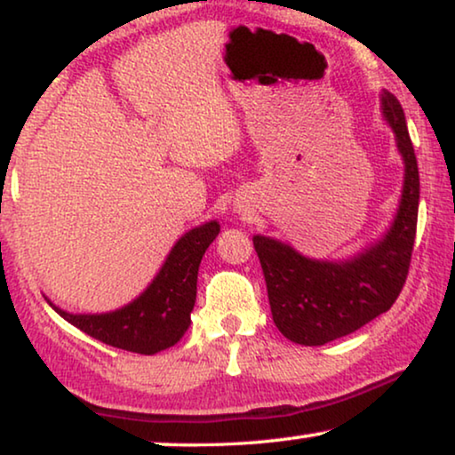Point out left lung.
Listing matches in <instances>:
<instances>
[{
  "label": "left lung",
  "instance_id": "obj_1",
  "mask_svg": "<svg viewBox=\"0 0 455 455\" xmlns=\"http://www.w3.org/2000/svg\"><path fill=\"white\" fill-rule=\"evenodd\" d=\"M381 111L403 164L400 204L381 238L354 257L329 260L307 257L271 235H252L273 323L294 344L323 346L354 333L387 313L406 283L419 220V164L402 105L385 89Z\"/></svg>",
  "mask_w": 455,
  "mask_h": 455
}]
</instances>
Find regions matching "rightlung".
<instances>
[{"mask_svg": "<svg viewBox=\"0 0 455 455\" xmlns=\"http://www.w3.org/2000/svg\"><path fill=\"white\" fill-rule=\"evenodd\" d=\"M220 234L211 220L180 235L153 282L124 307L109 313H68L45 296L55 313L91 338L126 352L153 356L176 346L190 327L203 254Z\"/></svg>", "mask_w": 455, "mask_h": 455, "instance_id": "1", "label": "right lung"}]
</instances>
